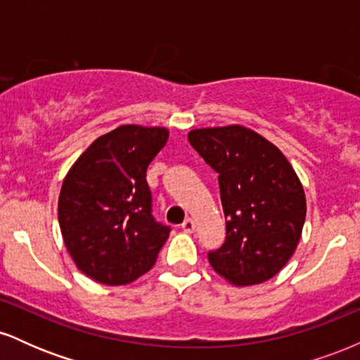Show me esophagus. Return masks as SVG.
Listing matches in <instances>:
<instances>
[{
	"mask_svg": "<svg viewBox=\"0 0 360 360\" xmlns=\"http://www.w3.org/2000/svg\"><path fill=\"white\" fill-rule=\"evenodd\" d=\"M181 229H183L184 232H188V233L194 232V221L191 220V218H188V220L183 221V225H181Z\"/></svg>",
	"mask_w": 360,
	"mask_h": 360,
	"instance_id": "obj_1",
	"label": "esophagus"
}]
</instances>
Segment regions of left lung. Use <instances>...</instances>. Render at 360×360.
I'll list each match as a JSON object with an SVG mask.
<instances>
[{
  "label": "left lung",
  "instance_id": "8db88e82",
  "mask_svg": "<svg viewBox=\"0 0 360 360\" xmlns=\"http://www.w3.org/2000/svg\"><path fill=\"white\" fill-rule=\"evenodd\" d=\"M188 139L220 184L226 237L208 252L210 264L235 286L271 279L295 254L307 218L295 169L274 143L240 125L196 128Z\"/></svg>",
  "mask_w": 360,
  "mask_h": 360
}]
</instances>
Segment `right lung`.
Returning a JSON list of instances; mask_svg holds the SVG:
<instances>
[{
    "mask_svg": "<svg viewBox=\"0 0 360 360\" xmlns=\"http://www.w3.org/2000/svg\"><path fill=\"white\" fill-rule=\"evenodd\" d=\"M160 127L122 125L101 135L69 169L59 196V225L79 271L108 286L154 266L171 226L152 217L147 167L166 146Z\"/></svg>",
    "mask_w": 360,
    "mask_h": 360,
    "instance_id": "right-lung-1",
    "label": "right lung"
}]
</instances>
